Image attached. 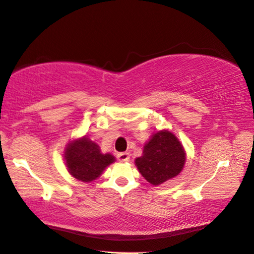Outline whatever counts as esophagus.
I'll use <instances>...</instances> for the list:
<instances>
[{"instance_id": "obj_1", "label": "esophagus", "mask_w": 254, "mask_h": 254, "mask_svg": "<svg viewBox=\"0 0 254 254\" xmlns=\"http://www.w3.org/2000/svg\"><path fill=\"white\" fill-rule=\"evenodd\" d=\"M117 159L118 161L121 162H127L129 161V159H130V156H129L128 152H121L117 154Z\"/></svg>"}]
</instances>
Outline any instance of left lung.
<instances>
[{
	"label": "left lung",
	"mask_w": 254,
	"mask_h": 254,
	"mask_svg": "<svg viewBox=\"0 0 254 254\" xmlns=\"http://www.w3.org/2000/svg\"><path fill=\"white\" fill-rule=\"evenodd\" d=\"M185 160L179 139L169 130H160L144 144L142 156L134 160V164L150 184L157 186L180 174Z\"/></svg>",
	"instance_id": "left-lung-1"
}]
</instances>
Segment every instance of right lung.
I'll list each match as a JSON object with an SVG mask.
<instances>
[{
	"mask_svg": "<svg viewBox=\"0 0 254 254\" xmlns=\"http://www.w3.org/2000/svg\"><path fill=\"white\" fill-rule=\"evenodd\" d=\"M64 160L72 177L82 182H92L115 161V158L111 153H102L98 144L84 136L68 143Z\"/></svg>",
	"mask_w": 254,
	"mask_h": 254,
	"instance_id": "right-lung-1",
	"label": "right lung"
}]
</instances>
